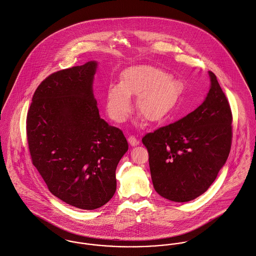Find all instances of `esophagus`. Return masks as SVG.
<instances>
[{
	"label": "esophagus",
	"instance_id": "obj_1",
	"mask_svg": "<svg viewBox=\"0 0 256 256\" xmlns=\"http://www.w3.org/2000/svg\"><path fill=\"white\" fill-rule=\"evenodd\" d=\"M128 144L132 146H138L140 144V140L134 136H130L128 138Z\"/></svg>",
	"mask_w": 256,
	"mask_h": 256
}]
</instances>
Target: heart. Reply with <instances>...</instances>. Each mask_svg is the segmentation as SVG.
I'll return each instance as SVG.
<instances>
[{
    "mask_svg": "<svg viewBox=\"0 0 256 256\" xmlns=\"http://www.w3.org/2000/svg\"><path fill=\"white\" fill-rule=\"evenodd\" d=\"M132 96H138L136 108L148 120L168 118L178 99V83L171 75L156 67L130 68L120 75V83L110 84L106 93L108 116L122 122L132 110Z\"/></svg>",
    "mask_w": 256,
    "mask_h": 256,
    "instance_id": "heart-1",
    "label": "heart"
}]
</instances>
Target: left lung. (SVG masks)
<instances>
[{"label": "left lung", "mask_w": 256, "mask_h": 256, "mask_svg": "<svg viewBox=\"0 0 256 256\" xmlns=\"http://www.w3.org/2000/svg\"><path fill=\"white\" fill-rule=\"evenodd\" d=\"M208 74L210 89L201 106L142 138L154 189L170 201L189 202L204 193L230 152V106L216 75Z\"/></svg>", "instance_id": "8db88e82"}]
</instances>
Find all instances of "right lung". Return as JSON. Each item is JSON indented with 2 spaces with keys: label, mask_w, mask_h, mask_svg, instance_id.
<instances>
[{
  "label": "right lung",
  "mask_w": 256,
  "mask_h": 256,
  "mask_svg": "<svg viewBox=\"0 0 256 256\" xmlns=\"http://www.w3.org/2000/svg\"><path fill=\"white\" fill-rule=\"evenodd\" d=\"M97 62L50 74L36 90L26 116L32 162L52 194L95 210L116 189V169L128 144L100 118L92 84Z\"/></svg>",
  "instance_id": "add662e5"
}]
</instances>
